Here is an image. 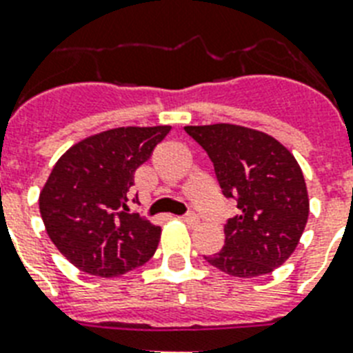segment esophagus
<instances>
[{
    "label": "esophagus",
    "mask_w": 353,
    "mask_h": 353,
    "mask_svg": "<svg viewBox=\"0 0 353 353\" xmlns=\"http://www.w3.org/2000/svg\"><path fill=\"white\" fill-rule=\"evenodd\" d=\"M181 220L185 221V223H188V225H198L199 223L198 214H194V212H187L185 216H181Z\"/></svg>",
    "instance_id": "obj_1"
}]
</instances>
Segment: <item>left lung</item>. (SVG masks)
<instances>
[{
  "mask_svg": "<svg viewBox=\"0 0 353 353\" xmlns=\"http://www.w3.org/2000/svg\"><path fill=\"white\" fill-rule=\"evenodd\" d=\"M207 152L225 198L240 210L225 223V245L205 260L223 273L252 279L293 254L310 201L304 176L285 146L268 133L236 124L185 126Z\"/></svg>",
  "mask_w": 353,
  "mask_h": 353,
  "instance_id": "1",
  "label": "left lung"
}]
</instances>
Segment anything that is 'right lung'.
Segmentation results:
<instances>
[{"mask_svg": "<svg viewBox=\"0 0 353 353\" xmlns=\"http://www.w3.org/2000/svg\"><path fill=\"white\" fill-rule=\"evenodd\" d=\"M168 132L170 126L115 128L80 141L58 159L40 194V214L74 268L108 279L154 256L161 229L130 212L128 201L133 174Z\"/></svg>", "mask_w": 353, "mask_h": 353, "instance_id": "1", "label": "right lung"}]
</instances>
